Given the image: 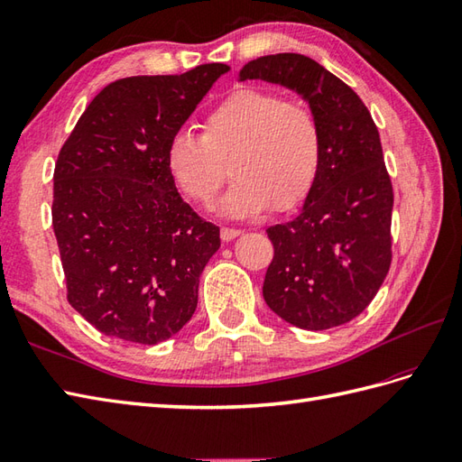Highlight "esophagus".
I'll return each instance as SVG.
<instances>
[{"instance_id": "34e87169", "label": "esophagus", "mask_w": 462, "mask_h": 462, "mask_svg": "<svg viewBox=\"0 0 462 462\" xmlns=\"http://www.w3.org/2000/svg\"><path fill=\"white\" fill-rule=\"evenodd\" d=\"M240 234H242V230H238V228H226V226H224V228L220 230V238H222L224 242H230V240H234V238H238Z\"/></svg>"}]
</instances>
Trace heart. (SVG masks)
<instances>
[{
    "instance_id": "b5f03b06",
    "label": "heart",
    "mask_w": 462,
    "mask_h": 462,
    "mask_svg": "<svg viewBox=\"0 0 462 462\" xmlns=\"http://www.w3.org/2000/svg\"><path fill=\"white\" fill-rule=\"evenodd\" d=\"M230 162L234 181L220 199L230 218H252L271 203L297 207L322 165V136L314 115L273 91L244 88L224 97L203 121V136L175 133L165 163L187 199L215 200Z\"/></svg>"
}]
</instances>
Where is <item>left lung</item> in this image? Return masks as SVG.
<instances>
[{"label": "left lung", "instance_id": "8db88e82", "mask_svg": "<svg viewBox=\"0 0 462 462\" xmlns=\"http://www.w3.org/2000/svg\"><path fill=\"white\" fill-rule=\"evenodd\" d=\"M238 79L297 93L322 136L320 173L299 215L267 228L275 255L263 299L302 329L346 324L374 299L393 257L394 195L376 125L357 93L309 56H262L247 62Z\"/></svg>", "mask_w": 462, "mask_h": 462}]
</instances>
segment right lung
Returning <instances> with one entry per match:
<instances>
[{"label":"right lung","instance_id":"obj_1","mask_svg":"<svg viewBox=\"0 0 462 462\" xmlns=\"http://www.w3.org/2000/svg\"><path fill=\"white\" fill-rule=\"evenodd\" d=\"M228 69L113 81L58 153L52 226L68 302L105 336L156 346L195 314L220 228L177 193L165 152Z\"/></svg>","mask_w":462,"mask_h":462}]
</instances>
